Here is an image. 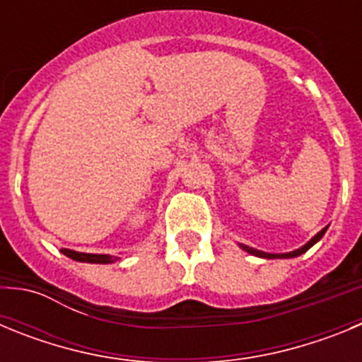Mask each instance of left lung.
<instances>
[{
    "label": "left lung",
    "mask_w": 362,
    "mask_h": 362,
    "mask_svg": "<svg viewBox=\"0 0 362 362\" xmlns=\"http://www.w3.org/2000/svg\"><path fill=\"white\" fill-rule=\"evenodd\" d=\"M325 232H326V228H322L321 232L317 233V235H315V238L312 239V241H308L306 243L305 246H303V248H299V250H296V252H290V254H264V252H259V250H254V248H250V246H245V245H241V248L243 250H246L248 252V254H254V255H259V257H267V259H276V257H281V259H286V257H297V255H300V254H305L306 250H308L310 246H313L315 245V243L319 241V239L322 238V235H325Z\"/></svg>",
    "instance_id": "8db88e82"
}]
</instances>
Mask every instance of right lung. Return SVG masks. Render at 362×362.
<instances>
[{"label": "right lung", "instance_id": "obj_1", "mask_svg": "<svg viewBox=\"0 0 362 362\" xmlns=\"http://www.w3.org/2000/svg\"><path fill=\"white\" fill-rule=\"evenodd\" d=\"M62 252L66 255V257L74 259V261H81V263L108 264V263H114V261H116V257H110V255H103V254H83V252L66 250V248H63Z\"/></svg>", "mask_w": 362, "mask_h": 362}]
</instances>
